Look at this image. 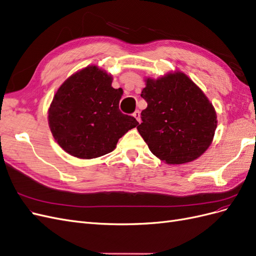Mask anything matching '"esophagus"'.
Segmentation results:
<instances>
[{
    "instance_id": "1",
    "label": "esophagus",
    "mask_w": 256,
    "mask_h": 256,
    "mask_svg": "<svg viewBox=\"0 0 256 256\" xmlns=\"http://www.w3.org/2000/svg\"><path fill=\"white\" fill-rule=\"evenodd\" d=\"M134 118H136V120L138 122H141V112L138 111V110H136V111L134 113Z\"/></svg>"
}]
</instances>
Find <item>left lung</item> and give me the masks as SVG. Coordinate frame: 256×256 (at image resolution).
I'll return each mask as SVG.
<instances>
[{
	"mask_svg": "<svg viewBox=\"0 0 256 256\" xmlns=\"http://www.w3.org/2000/svg\"><path fill=\"white\" fill-rule=\"evenodd\" d=\"M141 97L147 108L136 127L150 152L168 164L198 159L210 146L216 128L212 104L182 72L146 78Z\"/></svg>",
	"mask_w": 256,
	"mask_h": 256,
	"instance_id": "left-lung-1",
	"label": "left lung"
}]
</instances>
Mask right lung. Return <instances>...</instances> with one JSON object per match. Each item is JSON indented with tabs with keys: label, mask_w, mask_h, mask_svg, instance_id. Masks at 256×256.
<instances>
[{
	"label": "right lung",
	"mask_w": 256,
	"mask_h": 256,
	"mask_svg": "<svg viewBox=\"0 0 256 256\" xmlns=\"http://www.w3.org/2000/svg\"><path fill=\"white\" fill-rule=\"evenodd\" d=\"M96 65L72 74L60 85L48 111L53 138L66 152L80 159L102 157L138 122L120 111L122 88Z\"/></svg>",
	"instance_id": "right-lung-1"
}]
</instances>
